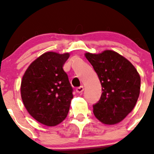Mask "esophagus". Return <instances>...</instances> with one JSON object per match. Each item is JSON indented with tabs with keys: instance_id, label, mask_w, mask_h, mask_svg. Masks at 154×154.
Wrapping results in <instances>:
<instances>
[{
	"instance_id": "obj_1",
	"label": "esophagus",
	"mask_w": 154,
	"mask_h": 154,
	"mask_svg": "<svg viewBox=\"0 0 154 154\" xmlns=\"http://www.w3.org/2000/svg\"><path fill=\"white\" fill-rule=\"evenodd\" d=\"M83 91H84V88H83V86H80V87L77 88V89H76V92H77V93H82Z\"/></svg>"
}]
</instances>
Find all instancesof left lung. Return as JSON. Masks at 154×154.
Instances as JSON below:
<instances>
[{"label": "left lung", "instance_id": "obj_1", "mask_svg": "<svg viewBox=\"0 0 154 154\" xmlns=\"http://www.w3.org/2000/svg\"><path fill=\"white\" fill-rule=\"evenodd\" d=\"M98 76L102 87L100 100L93 104L95 117L106 125H114L128 116L137 103L140 77L128 59L113 51L85 54Z\"/></svg>", "mask_w": 154, "mask_h": 154}]
</instances>
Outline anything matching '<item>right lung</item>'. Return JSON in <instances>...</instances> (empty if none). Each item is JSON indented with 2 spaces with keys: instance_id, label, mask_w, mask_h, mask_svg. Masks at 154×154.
<instances>
[{
  "instance_id": "add662e5",
  "label": "right lung",
  "mask_w": 154,
  "mask_h": 154,
  "mask_svg": "<svg viewBox=\"0 0 154 154\" xmlns=\"http://www.w3.org/2000/svg\"><path fill=\"white\" fill-rule=\"evenodd\" d=\"M69 54L47 52L29 65L23 76L21 95L29 114L47 126L65 119L73 98L72 88L63 66Z\"/></svg>"
}]
</instances>
